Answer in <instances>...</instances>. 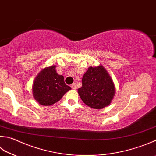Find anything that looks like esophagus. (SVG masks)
<instances>
[{
	"label": "esophagus",
	"instance_id": "1",
	"mask_svg": "<svg viewBox=\"0 0 156 156\" xmlns=\"http://www.w3.org/2000/svg\"><path fill=\"white\" fill-rule=\"evenodd\" d=\"M70 87H71V88L73 90H75L76 87H77V86H76V83H73L71 86H70Z\"/></svg>",
	"mask_w": 156,
	"mask_h": 156
}]
</instances>
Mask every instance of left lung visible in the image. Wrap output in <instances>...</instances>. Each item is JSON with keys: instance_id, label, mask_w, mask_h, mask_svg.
Segmentation results:
<instances>
[{"instance_id": "obj_1", "label": "left lung", "mask_w": 156, "mask_h": 156, "mask_svg": "<svg viewBox=\"0 0 156 156\" xmlns=\"http://www.w3.org/2000/svg\"><path fill=\"white\" fill-rule=\"evenodd\" d=\"M77 90L82 101L95 109L109 105L115 94L113 79L102 65L88 68L82 78V86Z\"/></svg>"}]
</instances>
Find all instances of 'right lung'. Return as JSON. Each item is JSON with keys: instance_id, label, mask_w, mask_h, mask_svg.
Listing matches in <instances>:
<instances>
[{"instance_id": "1", "label": "right lung", "mask_w": 156, "mask_h": 156, "mask_svg": "<svg viewBox=\"0 0 156 156\" xmlns=\"http://www.w3.org/2000/svg\"><path fill=\"white\" fill-rule=\"evenodd\" d=\"M55 67L52 65L43 69L33 81L32 95L41 105L50 106L55 103L71 90L64 83L63 76L58 74Z\"/></svg>"}]
</instances>
